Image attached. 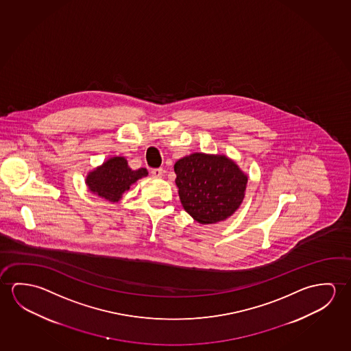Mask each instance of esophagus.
I'll return each instance as SVG.
<instances>
[{
	"label": "esophagus",
	"mask_w": 351,
	"mask_h": 351,
	"mask_svg": "<svg viewBox=\"0 0 351 351\" xmlns=\"http://www.w3.org/2000/svg\"><path fill=\"white\" fill-rule=\"evenodd\" d=\"M151 174H152L154 178H161L163 176V169L162 168H155V169L151 171Z\"/></svg>",
	"instance_id": "obj_1"
}]
</instances>
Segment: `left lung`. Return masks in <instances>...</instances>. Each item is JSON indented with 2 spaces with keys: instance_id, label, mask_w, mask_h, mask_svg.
I'll use <instances>...</instances> for the list:
<instances>
[{
  "instance_id": "1",
  "label": "left lung",
  "mask_w": 351,
  "mask_h": 351,
  "mask_svg": "<svg viewBox=\"0 0 351 351\" xmlns=\"http://www.w3.org/2000/svg\"><path fill=\"white\" fill-rule=\"evenodd\" d=\"M174 172L182 206L200 224L228 219L244 200L247 174L226 155L194 152L179 158Z\"/></svg>"
}]
</instances>
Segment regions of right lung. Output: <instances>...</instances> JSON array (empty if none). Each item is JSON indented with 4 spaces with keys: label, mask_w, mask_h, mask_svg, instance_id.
<instances>
[{
    "label": "right lung",
    "mask_w": 351,
    "mask_h": 351,
    "mask_svg": "<svg viewBox=\"0 0 351 351\" xmlns=\"http://www.w3.org/2000/svg\"><path fill=\"white\" fill-rule=\"evenodd\" d=\"M147 174L146 168L133 171L129 167L125 157L113 156L90 171L85 178V184L96 196L111 202H118L133 184L147 177Z\"/></svg>",
    "instance_id": "add662e5"
}]
</instances>
